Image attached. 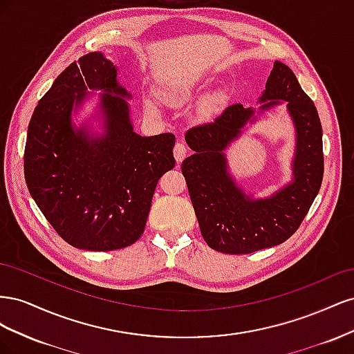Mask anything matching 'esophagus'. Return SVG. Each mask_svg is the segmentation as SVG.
<instances>
[{"instance_id":"esophagus-1","label":"esophagus","mask_w":354,"mask_h":354,"mask_svg":"<svg viewBox=\"0 0 354 354\" xmlns=\"http://www.w3.org/2000/svg\"><path fill=\"white\" fill-rule=\"evenodd\" d=\"M173 153H174V158H176L177 162H181V160H183L187 155V147L185 146V143L177 142L174 149H173Z\"/></svg>"}]
</instances>
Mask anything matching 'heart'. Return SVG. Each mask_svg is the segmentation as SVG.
<instances>
[{
  "mask_svg": "<svg viewBox=\"0 0 354 354\" xmlns=\"http://www.w3.org/2000/svg\"><path fill=\"white\" fill-rule=\"evenodd\" d=\"M146 109H149V111H152V109H153V104H152L151 102H146Z\"/></svg>",
  "mask_w": 354,
  "mask_h": 354,
  "instance_id": "b5f03b06",
  "label": "heart"
}]
</instances>
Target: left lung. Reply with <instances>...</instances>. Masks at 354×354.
I'll use <instances>...</instances> for the list:
<instances>
[{
    "instance_id": "8db88e82",
    "label": "left lung",
    "mask_w": 354,
    "mask_h": 354,
    "mask_svg": "<svg viewBox=\"0 0 354 354\" xmlns=\"http://www.w3.org/2000/svg\"><path fill=\"white\" fill-rule=\"evenodd\" d=\"M282 102L296 130L292 181L267 198L245 192L230 173L225 151L245 125ZM259 108L227 106L214 121L187 130L194 155L181 164L203 239L224 254H251L291 238L319 194L324 178L322 125L315 103L294 72L274 62Z\"/></svg>"
}]
</instances>
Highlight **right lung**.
I'll return each instance as SVG.
<instances>
[{
	"label": "right lung",
	"mask_w": 354,
	"mask_h": 354,
	"mask_svg": "<svg viewBox=\"0 0 354 354\" xmlns=\"http://www.w3.org/2000/svg\"><path fill=\"white\" fill-rule=\"evenodd\" d=\"M103 53L63 71L34 111L25 147L30 196L59 236L87 251H113L143 234L158 180L173 169L176 136L142 137L130 116L131 93ZM100 91L102 133L73 116Z\"/></svg>",
	"instance_id": "obj_1"
}]
</instances>
